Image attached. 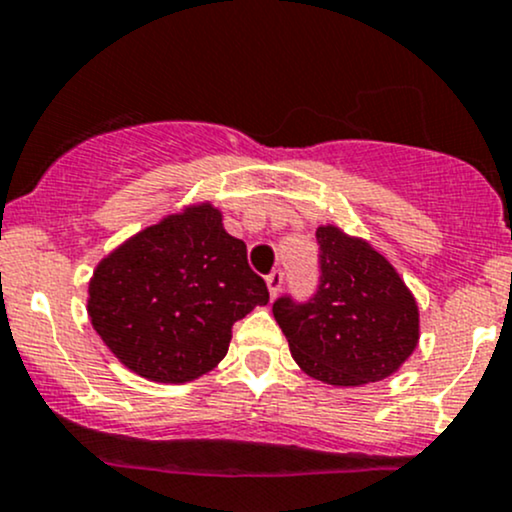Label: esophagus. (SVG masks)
I'll list each match as a JSON object with an SVG mask.
<instances>
[{"label":"esophagus","mask_w":512,"mask_h":512,"mask_svg":"<svg viewBox=\"0 0 512 512\" xmlns=\"http://www.w3.org/2000/svg\"><path fill=\"white\" fill-rule=\"evenodd\" d=\"M282 284H284V272L282 269H274V272L267 274V289H269V296H277L279 291H282Z\"/></svg>","instance_id":"1"}]
</instances>
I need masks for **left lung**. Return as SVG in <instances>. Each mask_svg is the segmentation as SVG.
Here are the masks:
<instances>
[{
  "instance_id": "left-lung-1",
  "label": "left lung",
  "mask_w": 512,
  "mask_h": 512,
  "mask_svg": "<svg viewBox=\"0 0 512 512\" xmlns=\"http://www.w3.org/2000/svg\"><path fill=\"white\" fill-rule=\"evenodd\" d=\"M320 282L308 301L282 296L272 313L296 364L333 386L398 372L420 338L418 303L384 255L338 226H320Z\"/></svg>"
}]
</instances>
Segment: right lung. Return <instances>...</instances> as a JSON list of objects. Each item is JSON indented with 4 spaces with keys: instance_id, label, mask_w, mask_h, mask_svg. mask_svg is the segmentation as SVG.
<instances>
[{
    "instance_id": "right-lung-1",
    "label": "right lung",
    "mask_w": 512,
    "mask_h": 512,
    "mask_svg": "<svg viewBox=\"0 0 512 512\" xmlns=\"http://www.w3.org/2000/svg\"><path fill=\"white\" fill-rule=\"evenodd\" d=\"M267 301L243 240L226 233L221 211L196 204L106 255L89 282L87 311L131 372L184 384L211 372L226 357L235 320Z\"/></svg>"
}]
</instances>
